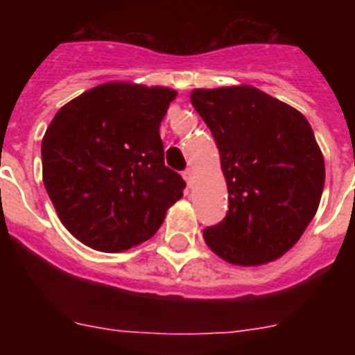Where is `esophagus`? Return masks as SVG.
<instances>
[{
  "instance_id": "34e87169",
  "label": "esophagus",
  "mask_w": 355,
  "mask_h": 355,
  "mask_svg": "<svg viewBox=\"0 0 355 355\" xmlns=\"http://www.w3.org/2000/svg\"><path fill=\"white\" fill-rule=\"evenodd\" d=\"M183 178L188 183V187H192L193 180H196V172H193V168H187V171L183 172Z\"/></svg>"
}]
</instances>
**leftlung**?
I'll list each match as a JSON object with an SVG mask.
<instances>
[{
    "label": "left lung",
    "instance_id": "left-lung-1",
    "mask_svg": "<svg viewBox=\"0 0 355 355\" xmlns=\"http://www.w3.org/2000/svg\"><path fill=\"white\" fill-rule=\"evenodd\" d=\"M190 101L215 139L229 193L225 218L202 233L206 245L233 265L281 258L324 192V156L309 122L249 85L196 89Z\"/></svg>",
    "mask_w": 355,
    "mask_h": 355
}]
</instances>
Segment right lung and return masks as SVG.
<instances>
[{
    "label": "right lung",
    "mask_w": 355,
    "mask_h": 355,
    "mask_svg": "<svg viewBox=\"0 0 355 355\" xmlns=\"http://www.w3.org/2000/svg\"><path fill=\"white\" fill-rule=\"evenodd\" d=\"M175 90L105 83L56 112L42 139V180L81 243L121 252L149 240L187 183L165 167L159 124Z\"/></svg>",
    "instance_id": "right-lung-1"
}]
</instances>
